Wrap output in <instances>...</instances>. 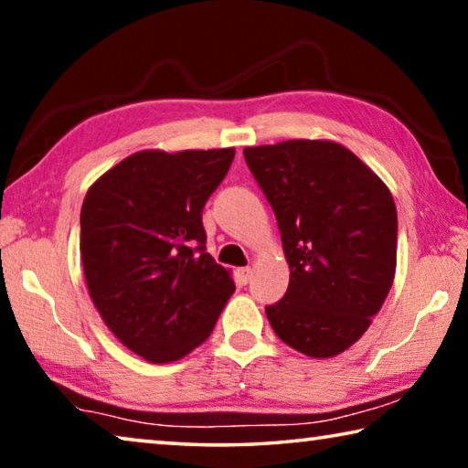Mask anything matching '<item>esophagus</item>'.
<instances>
[{"label": "esophagus", "instance_id": "esophagus-1", "mask_svg": "<svg viewBox=\"0 0 468 468\" xmlns=\"http://www.w3.org/2000/svg\"><path fill=\"white\" fill-rule=\"evenodd\" d=\"M237 279H239L241 284H248L251 279V268H239V271H237Z\"/></svg>", "mask_w": 468, "mask_h": 468}]
</instances>
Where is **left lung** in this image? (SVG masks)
<instances>
[{"label":"left lung","mask_w":468,"mask_h":468,"mask_svg":"<svg viewBox=\"0 0 468 468\" xmlns=\"http://www.w3.org/2000/svg\"><path fill=\"white\" fill-rule=\"evenodd\" d=\"M271 202L289 289L266 315L284 345L314 359L357 343L382 310L396 272V206L357 154L332 140L243 148Z\"/></svg>","instance_id":"left-lung-1"}]
</instances>
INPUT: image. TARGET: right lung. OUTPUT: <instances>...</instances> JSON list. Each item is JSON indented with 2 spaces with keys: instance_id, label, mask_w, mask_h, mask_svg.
<instances>
[{
  "instance_id": "obj_1",
  "label": "right lung",
  "mask_w": 468,
  "mask_h": 468,
  "mask_svg": "<svg viewBox=\"0 0 468 468\" xmlns=\"http://www.w3.org/2000/svg\"><path fill=\"white\" fill-rule=\"evenodd\" d=\"M235 148L140 150L94 181L80 212V256L97 312L150 363L186 357L210 336L235 282L204 251L202 208Z\"/></svg>"
}]
</instances>
